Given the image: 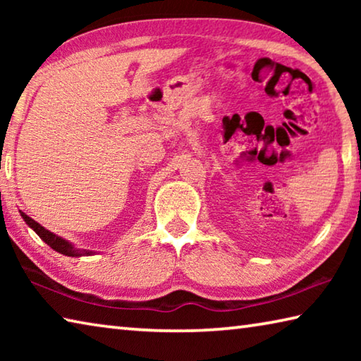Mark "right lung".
Instances as JSON below:
<instances>
[{
	"label": "right lung",
	"instance_id": "obj_1",
	"mask_svg": "<svg viewBox=\"0 0 361 361\" xmlns=\"http://www.w3.org/2000/svg\"><path fill=\"white\" fill-rule=\"evenodd\" d=\"M20 216L23 218V221H25L30 228H32L36 234L41 237V240H44L49 247H51L52 250H56V252H59V253H62L65 256H71V258H79V256H90V255L97 253V252H94V250H85V248L75 247V243H71L66 239H63V237L54 234V232L46 229L44 226H41L39 223H36L33 218H30L23 212H20Z\"/></svg>",
	"mask_w": 361,
	"mask_h": 361
}]
</instances>
